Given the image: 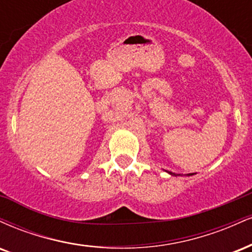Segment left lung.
Masks as SVG:
<instances>
[{
    "instance_id": "8db88e82",
    "label": "left lung",
    "mask_w": 252,
    "mask_h": 252,
    "mask_svg": "<svg viewBox=\"0 0 252 252\" xmlns=\"http://www.w3.org/2000/svg\"><path fill=\"white\" fill-rule=\"evenodd\" d=\"M168 173H169V174H170V175H175V174H174V173H172V172H168ZM189 175H192V174H189ZM175 176H176V175H175Z\"/></svg>"
}]
</instances>
